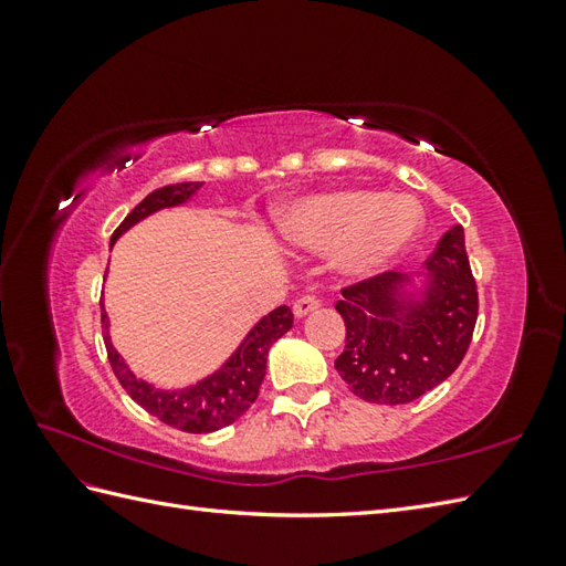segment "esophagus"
I'll return each instance as SVG.
<instances>
[{"instance_id":"34e87169","label":"esophagus","mask_w":566,"mask_h":566,"mask_svg":"<svg viewBox=\"0 0 566 566\" xmlns=\"http://www.w3.org/2000/svg\"><path fill=\"white\" fill-rule=\"evenodd\" d=\"M318 306H321V302L316 296H302V298H296L292 308H294L296 318H304V316L311 314V311H316Z\"/></svg>"}]
</instances>
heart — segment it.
I'll use <instances>...</instances> for the list:
<instances>
[{"label": "heart", "mask_w": 566, "mask_h": 566, "mask_svg": "<svg viewBox=\"0 0 566 566\" xmlns=\"http://www.w3.org/2000/svg\"><path fill=\"white\" fill-rule=\"evenodd\" d=\"M423 211L411 197L375 189H331L294 201L280 216L284 245L328 250V268L343 280H369L413 245Z\"/></svg>", "instance_id": "obj_1"}]
</instances>
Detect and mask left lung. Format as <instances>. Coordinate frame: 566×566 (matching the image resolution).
Segmentation results:
<instances>
[{"mask_svg":"<svg viewBox=\"0 0 566 566\" xmlns=\"http://www.w3.org/2000/svg\"><path fill=\"white\" fill-rule=\"evenodd\" d=\"M426 272H387L343 290L345 350L335 369L369 403H408L436 389L472 343L479 298L464 228L452 226Z\"/></svg>","mask_w":566,"mask_h":566,"instance_id":"1","label":"left lung"}]
</instances>
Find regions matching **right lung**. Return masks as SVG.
<instances>
[{
  "label": "right lung",
  "mask_w": 566,
  "mask_h": 566,
  "mask_svg": "<svg viewBox=\"0 0 566 566\" xmlns=\"http://www.w3.org/2000/svg\"><path fill=\"white\" fill-rule=\"evenodd\" d=\"M201 185L203 182H179L150 191V195L126 216L122 226L116 228L112 235V245L136 223L148 219V216L163 209L185 207L187 201H191V197H197ZM292 323L294 316L286 306L270 311L268 316H262L255 326L245 333V338L238 343L235 350L226 357V363H221L219 369H213L211 375L187 384V387L163 389L146 379H140L136 371L128 367L126 359L118 355L109 333L112 323L102 302V335L116 379L122 381V387L128 391L130 399L146 408L150 416L160 418L163 423L185 432H213L231 426L233 420H238L248 411L252 401L258 399L264 369H268L270 347L292 328Z\"/></svg>",
  "instance_id": "right-lung-1"
}]
</instances>
